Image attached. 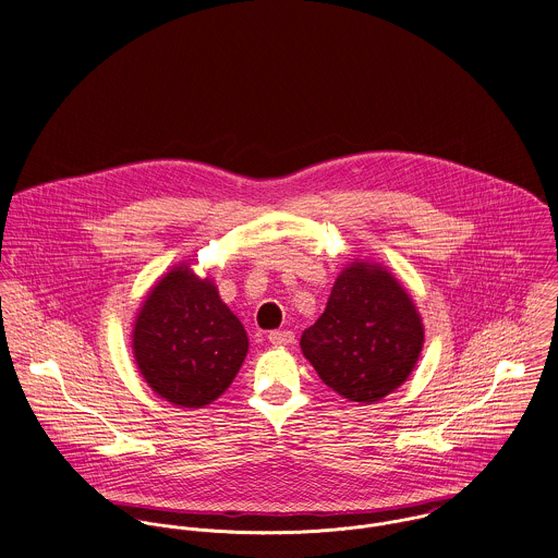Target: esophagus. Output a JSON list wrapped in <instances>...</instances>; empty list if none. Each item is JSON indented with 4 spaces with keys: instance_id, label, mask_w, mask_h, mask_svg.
Instances as JSON below:
<instances>
[{
    "instance_id": "34e87169",
    "label": "esophagus",
    "mask_w": 558,
    "mask_h": 558,
    "mask_svg": "<svg viewBox=\"0 0 558 558\" xmlns=\"http://www.w3.org/2000/svg\"><path fill=\"white\" fill-rule=\"evenodd\" d=\"M268 341L272 345H290L294 341V332L292 330H270Z\"/></svg>"
}]
</instances>
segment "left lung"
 Listing matches in <instances>:
<instances>
[{"instance_id":"obj_1","label":"left lung","mask_w":558,"mask_h":558,"mask_svg":"<svg viewBox=\"0 0 558 558\" xmlns=\"http://www.w3.org/2000/svg\"><path fill=\"white\" fill-rule=\"evenodd\" d=\"M301 348L326 387L369 403L410 376L423 348V324L391 272L354 262L337 277Z\"/></svg>"}]
</instances>
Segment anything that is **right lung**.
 Here are the masks:
<instances>
[{"mask_svg": "<svg viewBox=\"0 0 558 558\" xmlns=\"http://www.w3.org/2000/svg\"><path fill=\"white\" fill-rule=\"evenodd\" d=\"M240 319L213 281L186 266L167 272L148 294L133 330L135 361L160 398L202 408L226 393L246 356Z\"/></svg>", "mask_w": 558, "mask_h": 558, "instance_id": "obj_1", "label": "right lung"}]
</instances>
